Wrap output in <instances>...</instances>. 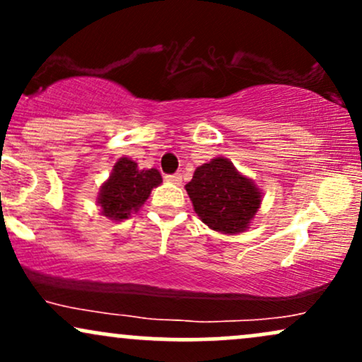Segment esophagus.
Here are the masks:
<instances>
[{
    "label": "esophagus",
    "mask_w": 362,
    "mask_h": 362,
    "mask_svg": "<svg viewBox=\"0 0 362 362\" xmlns=\"http://www.w3.org/2000/svg\"><path fill=\"white\" fill-rule=\"evenodd\" d=\"M165 178H167L168 182H172V184H175V185H180L182 184V175H180V173H173V175H167Z\"/></svg>",
    "instance_id": "esophagus-1"
}]
</instances>
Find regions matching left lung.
Here are the masks:
<instances>
[{
    "instance_id": "left-lung-1",
    "label": "left lung",
    "mask_w": 362,
    "mask_h": 362,
    "mask_svg": "<svg viewBox=\"0 0 362 362\" xmlns=\"http://www.w3.org/2000/svg\"><path fill=\"white\" fill-rule=\"evenodd\" d=\"M185 190L201 221L224 235L243 233L262 202L259 187L221 156L195 168Z\"/></svg>"
}]
</instances>
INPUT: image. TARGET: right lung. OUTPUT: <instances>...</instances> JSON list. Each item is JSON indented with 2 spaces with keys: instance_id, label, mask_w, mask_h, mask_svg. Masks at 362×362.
Returning <instances> with one entry per match:
<instances>
[{
  "instance_id": "obj_1",
  "label": "right lung",
  "mask_w": 362,
  "mask_h": 362,
  "mask_svg": "<svg viewBox=\"0 0 362 362\" xmlns=\"http://www.w3.org/2000/svg\"><path fill=\"white\" fill-rule=\"evenodd\" d=\"M160 184L161 175L156 168L139 170L131 158H120L112 168L109 180L100 187L97 202L103 216L122 221L138 211Z\"/></svg>"
}]
</instances>
